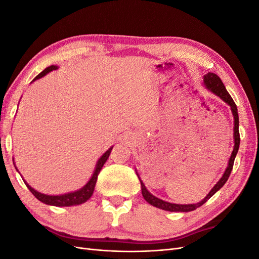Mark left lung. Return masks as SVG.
<instances>
[{
	"label": "left lung",
	"instance_id": "1",
	"mask_svg": "<svg viewBox=\"0 0 259 259\" xmlns=\"http://www.w3.org/2000/svg\"><path fill=\"white\" fill-rule=\"evenodd\" d=\"M203 85L205 86V89L207 91L215 94L216 96H218L223 101H225V103L228 105L230 107V109H231V112H232V115H233V120H234L233 121V125H234V126H233V142H234L233 150H232V153H231L230 158H229L228 164H227V167H226V169L224 171L222 178L218 180V182L215 184V186L213 188H211L210 191L207 193V195H206L204 199H203L200 202H198V203H193V204H175V203L166 202V201H164V200H161L159 198L154 197L153 194H151L150 192L148 191L145 184L143 183L142 178H140L139 174L137 173V170H136V174H137V176L139 178V182H140V184H142V193H143L144 199L149 203V204H151L152 206H155V207H158V208L163 209V210H167V211H185V213H186V211H191V210H194L195 208L202 206L208 199H210L211 197H213V195L226 184L227 180H228V178L230 176V173H231V170H232V167H233L234 159H236L238 150H239V146H240L239 114H238V108H237L236 104H234L233 99L229 95V93L227 92L224 83L222 82L221 79H219V76L217 74L208 72V73L203 75Z\"/></svg>",
	"mask_w": 259,
	"mask_h": 259
}]
</instances>
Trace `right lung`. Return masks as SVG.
<instances>
[{
	"label": "right lung",
	"mask_w": 259,
	"mask_h": 259,
	"mask_svg": "<svg viewBox=\"0 0 259 259\" xmlns=\"http://www.w3.org/2000/svg\"><path fill=\"white\" fill-rule=\"evenodd\" d=\"M57 69H58V66H56V65H52V66L48 67L46 69H44L40 74L36 75L32 82H34L38 79H41V77L45 76L46 74L50 73L51 71H53V70H57ZM32 82H31V83H32ZM112 148H113V146L109 148L108 150L98 159V161L96 163L95 169H94L91 178L89 179V182L86 183L82 188H80V189H77L75 191L67 192V193H64V194H55V195L45 194V193L38 192L35 189H33V188L31 187L23 178H22V180H23V183L26 184V186L28 187V189L31 191V193H32L38 201H41L42 203H44V204L58 206V207L80 205V204H82V203H85L89 199H91V197L93 195L94 189H95V186H96L97 178H98V174L100 173V170H101V168H103L104 164L108 160L109 155H110ZM13 162H14V158H13ZM14 165H15V168H16L17 171H18V168L16 167V164H15V162H14ZM18 173H19V171H18Z\"/></svg>",
	"instance_id": "right-lung-1"
}]
</instances>
